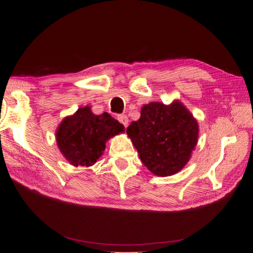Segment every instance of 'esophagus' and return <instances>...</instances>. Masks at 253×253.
Returning a JSON list of instances; mask_svg holds the SVG:
<instances>
[{
	"label": "esophagus",
	"mask_w": 253,
	"mask_h": 253,
	"mask_svg": "<svg viewBox=\"0 0 253 253\" xmlns=\"http://www.w3.org/2000/svg\"><path fill=\"white\" fill-rule=\"evenodd\" d=\"M117 118H118V121L121 122L124 126H125V127L128 126V118H127L126 115H121V116H118Z\"/></svg>",
	"instance_id": "1"
}]
</instances>
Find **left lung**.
I'll return each instance as SVG.
<instances>
[{
	"instance_id": "obj_1",
	"label": "left lung",
	"mask_w": 253,
	"mask_h": 253,
	"mask_svg": "<svg viewBox=\"0 0 253 253\" xmlns=\"http://www.w3.org/2000/svg\"><path fill=\"white\" fill-rule=\"evenodd\" d=\"M143 164L157 176L179 172L198 143L199 125L179 101L143 106L140 118L127 128Z\"/></svg>"
}]
</instances>
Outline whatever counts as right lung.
Here are the masks:
<instances>
[{
	"mask_svg": "<svg viewBox=\"0 0 253 253\" xmlns=\"http://www.w3.org/2000/svg\"><path fill=\"white\" fill-rule=\"evenodd\" d=\"M124 129V125L108 113L95 115L87 106L63 119L55 138L60 152L71 165L88 168L102 155L107 140Z\"/></svg>",
	"mask_w": 253,
	"mask_h": 253,
	"instance_id": "1",
	"label": "right lung"
}]
</instances>
